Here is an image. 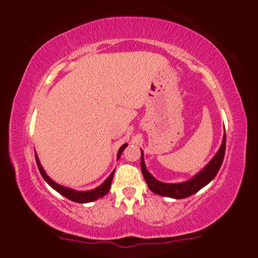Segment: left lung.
<instances>
[{
  "label": "left lung",
  "mask_w": 258,
  "mask_h": 258,
  "mask_svg": "<svg viewBox=\"0 0 258 258\" xmlns=\"http://www.w3.org/2000/svg\"><path fill=\"white\" fill-rule=\"evenodd\" d=\"M224 153H226V135L223 136L222 146L216 155L212 158L211 161L206 165L199 173H197L193 178L182 183H164L155 179L148 172L146 164H144L143 152L141 154V168L143 173L144 179H146L148 186L153 193L161 195V197L173 198V199H184V198L190 197L199 191L201 188H204L206 184H209L215 176L220 171L222 162L224 159Z\"/></svg>",
  "instance_id": "1"
}]
</instances>
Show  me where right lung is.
<instances>
[{"label": "right lung", "instance_id": "right-lung-1", "mask_svg": "<svg viewBox=\"0 0 258 258\" xmlns=\"http://www.w3.org/2000/svg\"><path fill=\"white\" fill-rule=\"evenodd\" d=\"M126 147H127V144H123V146L120 148L119 152H117V159H120L121 154H122L123 149H125ZM35 159H36L37 167H38V170H40V173H41V176L43 177V179L46 180V182L48 183V184L51 185L54 190H57L59 194H61L63 197L67 198V199L74 201V203H80V204L91 203V201H94V200L99 199V198H103L105 194H108L109 190H110L111 180H112V177H114L115 171H112V173L110 174V176H109L108 178H106L99 186H97V188L92 189V190H87V191H76V190H74V189L67 188V186L58 184V183H55L54 180H52L48 176H47V173L44 172L43 167L41 166L40 160H38V158H37V154H35Z\"/></svg>", "mask_w": 258, "mask_h": 258}]
</instances>
